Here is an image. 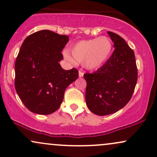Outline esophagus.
<instances>
[{
    "label": "esophagus",
    "mask_w": 157,
    "mask_h": 157,
    "mask_svg": "<svg viewBox=\"0 0 157 157\" xmlns=\"http://www.w3.org/2000/svg\"><path fill=\"white\" fill-rule=\"evenodd\" d=\"M83 75H84V72L82 71H79V77H83Z\"/></svg>",
    "instance_id": "34e87169"
}]
</instances>
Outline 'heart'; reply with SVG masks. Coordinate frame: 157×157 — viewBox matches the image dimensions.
<instances>
[{"mask_svg": "<svg viewBox=\"0 0 157 157\" xmlns=\"http://www.w3.org/2000/svg\"><path fill=\"white\" fill-rule=\"evenodd\" d=\"M111 40L100 37L81 40L70 48V53L64 52V57L69 62L82 63L86 68L94 70L99 68L109 60L112 52Z\"/></svg>", "mask_w": 157, "mask_h": 157, "instance_id": "heart-1", "label": "heart"}]
</instances>
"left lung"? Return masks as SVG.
Instances as JSON below:
<instances>
[{
    "mask_svg": "<svg viewBox=\"0 0 157 157\" xmlns=\"http://www.w3.org/2000/svg\"><path fill=\"white\" fill-rule=\"evenodd\" d=\"M108 34L115 48L112 55L97 71L84 74L87 82L86 105L99 116L113 113L129 102L137 81L134 52L120 35Z\"/></svg>",
    "mask_w": 157,
    "mask_h": 157,
    "instance_id": "1",
    "label": "left lung"
}]
</instances>
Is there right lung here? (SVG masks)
<instances>
[{"label":"right lung","mask_w":157,"mask_h":157,"mask_svg":"<svg viewBox=\"0 0 157 157\" xmlns=\"http://www.w3.org/2000/svg\"><path fill=\"white\" fill-rule=\"evenodd\" d=\"M68 36L50 30L32 34L23 41L15 61V86L32 112L47 115L60 108L66 88L78 78L73 68L64 70L59 62Z\"/></svg>","instance_id":"right-lung-1"}]
</instances>
